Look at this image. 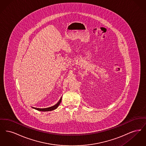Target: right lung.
<instances>
[{
    "mask_svg": "<svg viewBox=\"0 0 146 146\" xmlns=\"http://www.w3.org/2000/svg\"><path fill=\"white\" fill-rule=\"evenodd\" d=\"M61 100H62V97L60 98V100H59V101L54 106H52V107H50L49 108H35V107H33L35 110H36L38 111H52V110H54L56 109L58 106L60 105L61 102Z\"/></svg>",
    "mask_w": 146,
    "mask_h": 146,
    "instance_id": "1",
    "label": "right lung"
}]
</instances>
